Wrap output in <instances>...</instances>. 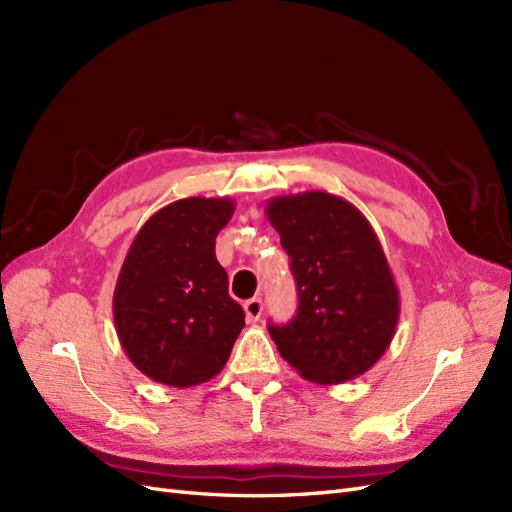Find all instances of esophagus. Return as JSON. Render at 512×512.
<instances>
[{"mask_svg":"<svg viewBox=\"0 0 512 512\" xmlns=\"http://www.w3.org/2000/svg\"><path fill=\"white\" fill-rule=\"evenodd\" d=\"M243 309H245L247 322H256V320H260V316H262V301H260V299L245 301Z\"/></svg>","mask_w":512,"mask_h":512,"instance_id":"1","label":"esophagus"}]
</instances>
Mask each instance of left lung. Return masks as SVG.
I'll use <instances>...</instances> for the list:
<instances>
[{"label":"left lung","mask_w":512,"mask_h":512,"mask_svg":"<svg viewBox=\"0 0 512 512\" xmlns=\"http://www.w3.org/2000/svg\"><path fill=\"white\" fill-rule=\"evenodd\" d=\"M297 282L299 309L269 333L299 374L342 384L378 363L399 320V290L374 228L329 192L275 196L265 207Z\"/></svg>","instance_id":"left-lung-1"}]
</instances>
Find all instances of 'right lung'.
Returning <instances> with one entry per match:
<instances>
[{
    "instance_id": "1",
    "label": "right lung",
    "mask_w": 512,
    "mask_h": 512,
    "mask_svg": "<svg viewBox=\"0 0 512 512\" xmlns=\"http://www.w3.org/2000/svg\"><path fill=\"white\" fill-rule=\"evenodd\" d=\"M235 203L181 198L136 232L113 294L115 329L128 359L153 382L173 389L218 376L245 327L230 299L215 237Z\"/></svg>"
}]
</instances>
